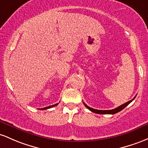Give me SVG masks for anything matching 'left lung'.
I'll list each match as a JSON object with an SVG mask.
<instances>
[{
    "mask_svg": "<svg viewBox=\"0 0 148 148\" xmlns=\"http://www.w3.org/2000/svg\"><path fill=\"white\" fill-rule=\"evenodd\" d=\"M135 98H136V96L134 98V99H132V100L128 101V102L125 103H124V104H122V105H121L120 106H119V107L116 108L112 109V110H96V109H94V108H92L89 107V106H88L87 105H86V104L84 103V102H83V103H84V105L85 106L86 108H87L89 109V110H91V111H92V112H94V113H97V114H113L117 113V112H119V111H121L122 110H123V109L126 107V106H127L129 103H130L131 102H132V101H134V99H135Z\"/></svg>",
    "mask_w": 148,
    "mask_h": 148,
    "instance_id": "obj_1",
    "label": "left lung"
}]
</instances>
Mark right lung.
<instances>
[{"instance_id":"right-lung-1","label":"right lung","mask_w":148,"mask_h":148,"mask_svg":"<svg viewBox=\"0 0 148 148\" xmlns=\"http://www.w3.org/2000/svg\"><path fill=\"white\" fill-rule=\"evenodd\" d=\"M59 103H56L54 104V105H52V106H47V107H45V108H40V110H47V109H49V108H51L52 107H54V106H56L58 105Z\"/></svg>"}]
</instances>
